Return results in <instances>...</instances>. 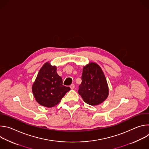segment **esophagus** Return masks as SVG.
<instances>
[{
	"label": "esophagus",
	"mask_w": 149,
	"mask_h": 149,
	"mask_svg": "<svg viewBox=\"0 0 149 149\" xmlns=\"http://www.w3.org/2000/svg\"><path fill=\"white\" fill-rule=\"evenodd\" d=\"M70 88H71V89H74V88H75V85L73 84H71V86H70Z\"/></svg>",
	"instance_id": "34e87169"
}]
</instances>
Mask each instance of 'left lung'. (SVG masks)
<instances>
[{
	"mask_svg": "<svg viewBox=\"0 0 149 149\" xmlns=\"http://www.w3.org/2000/svg\"><path fill=\"white\" fill-rule=\"evenodd\" d=\"M81 78L78 94L85 102L97 105L107 99L109 93L107 82L97 63L90 62L84 67Z\"/></svg>",
	"mask_w": 149,
	"mask_h": 149,
	"instance_id": "1",
	"label": "left lung"
}]
</instances>
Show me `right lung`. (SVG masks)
I'll list each match as a JSON object with an SVG mask.
<instances>
[{"label": "right lung", "instance_id": "obj_1", "mask_svg": "<svg viewBox=\"0 0 149 149\" xmlns=\"http://www.w3.org/2000/svg\"><path fill=\"white\" fill-rule=\"evenodd\" d=\"M32 90L40 105L51 108L61 101L70 88L63 86L62 78L56 72V67L47 62L40 69Z\"/></svg>", "mask_w": 149, "mask_h": 149}]
</instances>
